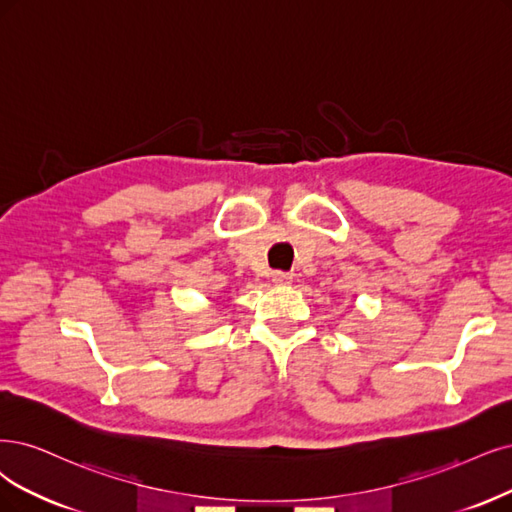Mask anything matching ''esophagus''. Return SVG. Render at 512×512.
<instances>
[{"label":"esophagus","mask_w":512,"mask_h":512,"mask_svg":"<svg viewBox=\"0 0 512 512\" xmlns=\"http://www.w3.org/2000/svg\"><path fill=\"white\" fill-rule=\"evenodd\" d=\"M272 280L276 282V285H289V282L293 280V274H289V272H274Z\"/></svg>","instance_id":"obj_1"}]
</instances>
